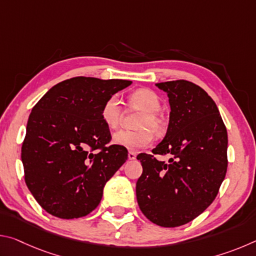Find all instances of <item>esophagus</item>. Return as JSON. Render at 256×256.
Returning <instances> with one entry per match:
<instances>
[{"mask_svg":"<svg viewBox=\"0 0 256 256\" xmlns=\"http://www.w3.org/2000/svg\"><path fill=\"white\" fill-rule=\"evenodd\" d=\"M128 157L130 160H134V159H136V154L134 152V151H130L128 154Z\"/></svg>","mask_w":256,"mask_h":256,"instance_id":"obj_1","label":"esophagus"}]
</instances>
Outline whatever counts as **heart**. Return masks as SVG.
I'll return each instance as SVG.
<instances>
[{
	"instance_id": "obj_1",
	"label": "heart",
	"mask_w": 256,
	"mask_h": 256,
	"mask_svg": "<svg viewBox=\"0 0 256 256\" xmlns=\"http://www.w3.org/2000/svg\"><path fill=\"white\" fill-rule=\"evenodd\" d=\"M128 104L133 110L142 112L136 122V131H120L114 134V144L128 150H136L149 146L154 134L164 133V120L160 115L162 106L157 94L150 89H138L128 96ZM102 120L106 126L116 130L122 120V108L118 98L112 96L104 102L102 108Z\"/></svg>"
}]
</instances>
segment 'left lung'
<instances>
[{"label": "left lung", "mask_w": 256, "mask_h": 256, "mask_svg": "<svg viewBox=\"0 0 256 256\" xmlns=\"http://www.w3.org/2000/svg\"><path fill=\"white\" fill-rule=\"evenodd\" d=\"M156 86L170 98V124L152 154H138L144 172L136 200L151 222L172 228L192 222L214 202L227 172L228 136L218 107L201 86L186 80ZM156 154L172 158L160 162Z\"/></svg>", "instance_id": "1"}]
</instances>
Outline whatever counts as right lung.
I'll list each match as a JSON object with an SVG mask.
<instances>
[{"instance_id": "right-lung-1", "label": "right lung", "mask_w": 256, "mask_h": 256, "mask_svg": "<svg viewBox=\"0 0 256 256\" xmlns=\"http://www.w3.org/2000/svg\"><path fill=\"white\" fill-rule=\"evenodd\" d=\"M132 84L76 76L47 92L30 112L21 146L24 182L52 216L81 218L97 208L104 186L128 160L110 144L104 102Z\"/></svg>"}]
</instances>
